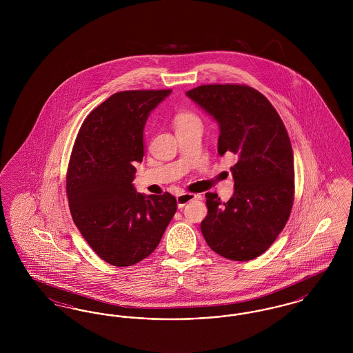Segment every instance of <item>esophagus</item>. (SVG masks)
<instances>
[{"mask_svg": "<svg viewBox=\"0 0 353 353\" xmlns=\"http://www.w3.org/2000/svg\"><path fill=\"white\" fill-rule=\"evenodd\" d=\"M196 199H200V196L192 194V193H180V194L176 196L177 206H179V208H184L188 202L193 201V200H196Z\"/></svg>", "mask_w": 353, "mask_h": 353, "instance_id": "34e87169", "label": "esophagus"}]
</instances>
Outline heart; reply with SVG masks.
Here are the masks:
<instances>
[{
    "mask_svg": "<svg viewBox=\"0 0 353 353\" xmlns=\"http://www.w3.org/2000/svg\"><path fill=\"white\" fill-rule=\"evenodd\" d=\"M192 121H199V119L196 115H193V114H190V112H179L177 115H176V118H174V124H176V127H181V125H185V124H189V123H192Z\"/></svg>",
    "mask_w": 353,
    "mask_h": 353,
    "instance_id": "obj_1",
    "label": "heart"
}]
</instances>
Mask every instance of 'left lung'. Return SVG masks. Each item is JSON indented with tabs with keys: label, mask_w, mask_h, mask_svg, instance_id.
<instances>
[{
	"label": "left lung",
	"mask_w": 353,
	"mask_h": 353,
	"mask_svg": "<svg viewBox=\"0 0 353 353\" xmlns=\"http://www.w3.org/2000/svg\"><path fill=\"white\" fill-rule=\"evenodd\" d=\"M219 123V153H234V193L221 202L206 193L201 232L213 252L250 261L266 252L283 230L294 201V156L290 137L272 104L241 84H206L186 92Z\"/></svg>",
	"instance_id": "1"
}]
</instances>
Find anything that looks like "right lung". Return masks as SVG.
Wrapping results in <instances>:
<instances>
[{"mask_svg":"<svg viewBox=\"0 0 353 353\" xmlns=\"http://www.w3.org/2000/svg\"><path fill=\"white\" fill-rule=\"evenodd\" d=\"M172 90L121 91L83 121L71 153L68 197L74 223L101 259L132 266L154 252L177 210L176 199L137 193L134 163L144 157V128Z\"/></svg>","mask_w":353,"mask_h":353,"instance_id":"right-lung-1","label":"right lung"}]
</instances>
